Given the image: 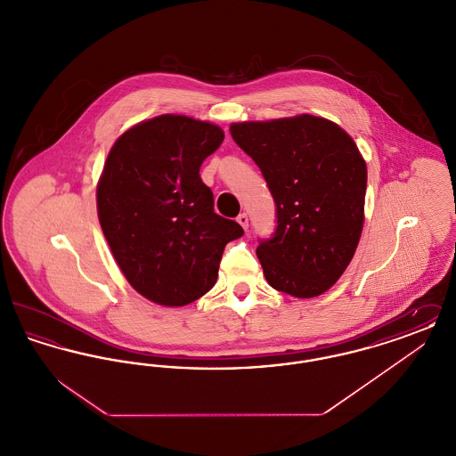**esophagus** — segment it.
Here are the masks:
<instances>
[{"mask_svg": "<svg viewBox=\"0 0 456 456\" xmlns=\"http://www.w3.org/2000/svg\"><path fill=\"white\" fill-rule=\"evenodd\" d=\"M236 220H238L239 225H240V227L244 229V231L248 229V222H249V218H248V216H246V214H239L238 218H236Z\"/></svg>", "mask_w": 456, "mask_h": 456, "instance_id": "1", "label": "esophagus"}]
</instances>
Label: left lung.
<instances>
[{
    "instance_id": "8db88e82",
    "label": "left lung",
    "mask_w": 456,
    "mask_h": 456,
    "mask_svg": "<svg viewBox=\"0 0 456 456\" xmlns=\"http://www.w3.org/2000/svg\"><path fill=\"white\" fill-rule=\"evenodd\" d=\"M231 134L275 201V231L256 248L266 282L294 297L323 294L362 232L368 169L359 149L340 126L311 114L236 123Z\"/></svg>"
}]
</instances>
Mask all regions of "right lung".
Masks as SVG:
<instances>
[{
  "label": "right lung",
  "mask_w": 456,
  "mask_h": 456,
  "mask_svg": "<svg viewBox=\"0 0 456 456\" xmlns=\"http://www.w3.org/2000/svg\"><path fill=\"white\" fill-rule=\"evenodd\" d=\"M222 142L216 125L164 114L121 134L109 152L99 222L131 287L153 303L184 305L207 294L225 244L244 234L216 214L200 177Z\"/></svg>",
  "instance_id": "obj_1"
}]
</instances>
